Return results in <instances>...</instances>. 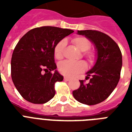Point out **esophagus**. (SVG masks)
<instances>
[{
	"label": "esophagus",
	"instance_id": "esophagus-1",
	"mask_svg": "<svg viewBox=\"0 0 132 132\" xmlns=\"http://www.w3.org/2000/svg\"><path fill=\"white\" fill-rule=\"evenodd\" d=\"M64 81H68L70 80V79L68 78V77H64Z\"/></svg>",
	"mask_w": 132,
	"mask_h": 132
}]
</instances>
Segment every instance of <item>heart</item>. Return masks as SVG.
<instances>
[{
    "mask_svg": "<svg viewBox=\"0 0 132 132\" xmlns=\"http://www.w3.org/2000/svg\"><path fill=\"white\" fill-rule=\"evenodd\" d=\"M72 42L80 51L85 52L89 49L90 43L85 37H76L72 39ZM66 46V40H62L58 42L54 48V56L56 59L61 60L63 57V51ZM86 57L90 62L94 59V54L92 52H88L86 54ZM58 69L62 74L69 77H73L79 72L86 69V64L82 62H71L64 61L59 64Z\"/></svg>",
    "mask_w": 132,
    "mask_h": 132,
    "instance_id": "b5f03b06",
    "label": "heart"
}]
</instances>
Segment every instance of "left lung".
Segmentation results:
<instances>
[{"label": "left lung", "mask_w": 132, "mask_h": 132, "mask_svg": "<svg viewBox=\"0 0 132 132\" xmlns=\"http://www.w3.org/2000/svg\"><path fill=\"white\" fill-rule=\"evenodd\" d=\"M94 44L96 62L86 73L90 82L80 80V86L72 91L74 98L86 105L98 104L105 101L113 92L120 79L122 54L119 46L106 34L93 30L78 31Z\"/></svg>", "instance_id": "8db88e82"}]
</instances>
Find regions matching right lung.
<instances>
[{"label": "right lung", "mask_w": 132, "mask_h": 132, "mask_svg": "<svg viewBox=\"0 0 132 132\" xmlns=\"http://www.w3.org/2000/svg\"><path fill=\"white\" fill-rule=\"evenodd\" d=\"M73 32L68 29L42 27L30 30L18 42L11 57V79L25 100L42 104L53 98L55 84L64 79L56 70L54 48Z\"/></svg>", "instance_id": "add662e5"}]
</instances>
